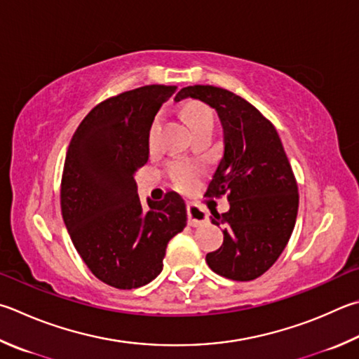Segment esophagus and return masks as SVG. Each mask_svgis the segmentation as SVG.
<instances>
[{
    "mask_svg": "<svg viewBox=\"0 0 359 359\" xmlns=\"http://www.w3.org/2000/svg\"><path fill=\"white\" fill-rule=\"evenodd\" d=\"M187 212H188V224L193 227L204 224L208 219V213L205 208L201 207L199 204H194V202H190V204L187 205Z\"/></svg>",
    "mask_w": 359,
    "mask_h": 359,
    "instance_id": "esophagus-1",
    "label": "esophagus"
}]
</instances>
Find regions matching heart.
Here are the masks:
<instances>
[{
  "instance_id": "obj_1",
  "label": "heart",
  "mask_w": 359,
  "mask_h": 359,
  "mask_svg": "<svg viewBox=\"0 0 359 359\" xmlns=\"http://www.w3.org/2000/svg\"><path fill=\"white\" fill-rule=\"evenodd\" d=\"M185 117L188 121V126L191 127L193 132H198L201 128H213L215 117L213 111L204 103H191L185 108ZM161 123V114L155 117L151 130H149V147L155 149L157 146V136ZM166 174L169 180L172 182V185L180 191H190L196 187L199 180L201 169L193 161H184V160H174L169 161L166 166Z\"/></svg>"
}]
</instances>
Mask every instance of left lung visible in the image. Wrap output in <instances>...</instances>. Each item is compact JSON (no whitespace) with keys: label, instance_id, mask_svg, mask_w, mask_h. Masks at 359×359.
<instances>
[{"label":"left lung","instance_id":"obj_1","mask_svg":"<svg viewBox=\"0 0 359 359\" xmlns=\"http://www.w3.org/2000/svg\"><path fill=\"white\" fill-rule=\"evenodd\" d=\"M188 97L215 108L224 133L223 158L205 196L227 193L231 208L212 212V223L224 226V240L207 254V265L232 281H252L276 262L295 227V175L276 128L250 102L202 84L180 89L174 100Z\"/></svg>","mask_w":359,"mask_h":359}]
</instances>
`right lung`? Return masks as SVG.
Segmentation results:
<instances>
[{
    "label": "right lung",
    "mask_w": 359,
    "mask_h": 359,
    "mask_svg": "<svg viewBox=\"0 0 359 359\" xmlns=\"http://www.w3.org/2000/svg\"><path fill=\"white\" fill-rule=\"evenodd\" d=\"M175 86L151 84L109 97L90 109L67 149L61 212L75 250L108 285L130 290L157 278L168 242L187 226L177 193L138 198L135 174L149 160V130Z\"/></svg>",
    "instance_id": "obj_1"
}]
</instances>
